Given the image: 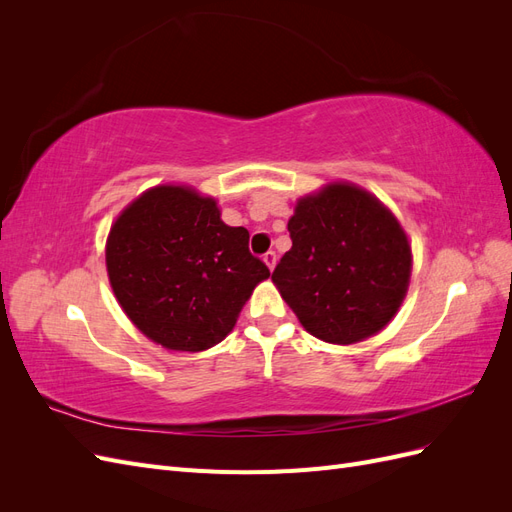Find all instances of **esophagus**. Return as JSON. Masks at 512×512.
<instances>
[{
  "label": "esophagus",
  "mask_w": 512,
  "mask_h": 512,
  "mask_svg": "<svg viewBox=\"0 0 512 512\" xmlns=\"http://www.w3.org/2000/svg\"><path fill=\"white\" fill-rule=\"evenodd\" d=\"M262 260H265V265L269 267V271H273V269H275V262H277L275 252H267L265 256H262Z\"/></svg>",
  "instance_id": "esophagus-1"
}]
</instances>
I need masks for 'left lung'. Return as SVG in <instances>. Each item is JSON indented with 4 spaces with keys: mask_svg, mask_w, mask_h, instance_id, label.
<instances>
[{
    "mask_svg": "<svg viewBox=\"0 0 512 512\" xmlns=\"http://www.w3.org/2000/svg\"><path fill=\"white\" fill-rule=\"evenodd\" d=\"M288 230L292 247L271 280L307 333L348 346L391 322L408 292L412 250L376 196L329 183L299 200Z\"/></svg>",
    "mask_w": 512,
    "mask_h": 512,
    "instance_id": "8db88e82",
    "label": "left lung"
}]
</instances>
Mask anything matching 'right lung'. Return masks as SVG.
Returning a JSON list of instances; mask_svg holds the SVG:
<instances>
[{
	"label": "right lung",
	"instance_id": "obj_1",
	"mask_svg": "<svg viewBox=\"0 0 512 512\" xmlns=\"http://www.w3.org/2000/svg\"><path fill=\"white\" fill-rule=\"evenodd\" d=\"M250 232L226 226L218 203L185 185H158L121 211L106 271L134 327L166 350H207L232 331L252 290L271 275Z\"/></svg>",
	"mask_w": 512,
	"mask_h": 512
}]
</instances>
